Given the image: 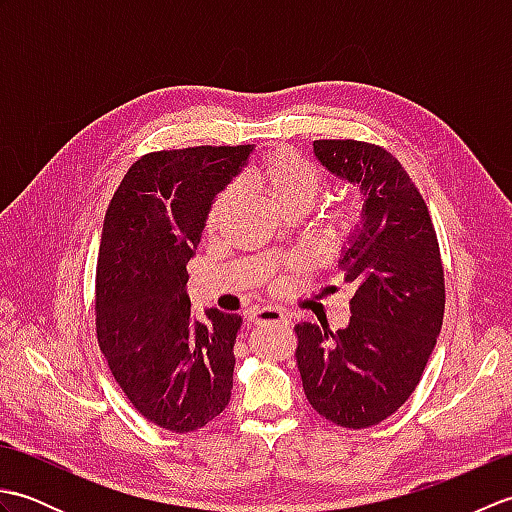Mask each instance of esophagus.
<instances>
[{
	"label": "esophagus",
	"mask_w": 512,
	"mask_h": 512,
	"mask_svg": "<svg viewBox=\"0 0 512 512\" xmlns=\"http://www.w3.org/2000/svg\"><path fill=\"white\" fill-rule=\"evenodd\" d=\"M253 325H264V323H290L288 314H284L277 308H259L248 319Z\"/></svg>",
	"instance_id": "esophagus-1"
}]
</instances>
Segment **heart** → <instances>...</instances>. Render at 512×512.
I'll list each match as a JSON object with an SVG mask.
<instances>
[{
    "mask_svg": "<svg viewBox=\"0 0 512 512\" xmlns=\"http://www.w3.org/2000/svg\"><path fill=\"white\" fill-rule=\"evenodd\" d=\"M250 180H253L255 187L262 191L281 213L292 209L306 211L323 189V173L319 171V167L292 149L270 151V154L264 156L262 162L253 169V173H250ZM235 200L237 189L233 184H228V187H224L215 195L209 206V213H206V228H209V231L222 228L226 217L233 211ZM354 228V206L343 204L330 215L328 224H325V239H328V244L334 248L343 246L347 242V237L354 233Z\"/></svg>",
    "mask_w": 512,
    "mask_h": 512,
    "instance_id": "b5f03b06",
    "label": "heart"
}]
</instances>
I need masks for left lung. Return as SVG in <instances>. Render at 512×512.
<instances>
[{
  "label": "left lung",
  "instance_id": "8db88e82",
  "mask_svg": "<svg viewBox=\"0 0 512 512\" xmlns=\"http://www.w3.org/2000/svg\"><path fill=\"white\" fill-rule=\"evenodd\" d=\"M314 156L363 193V220L341 266L352 284L350 325L299 323L297 367L314 411L345 429L396 413L418 387L444 317V268L427 204L387 149L314 140Z\"/></svg>",
  "mask_w": 512,
  "mask_h": 512
}]
</instances>
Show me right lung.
<instances>
[{
	"instance_id": "add662e5",
	"label": "right lung",
	"mask_w": 512,
	"mask_h": 512,
	"mask_svg": "<svg viewBox=\"0 0 512 512\" xmlns=\"http://www.w3.org/2000/svg\"><path fill=\"white\" fill-rule=\"evenodd\" d=\"M253 147L151 151L118 184L96 264V339L134 409L176 433L202 429L231 400L242 317H191L187 264L213 198Z\"/></svg>"
}]
</instances>
